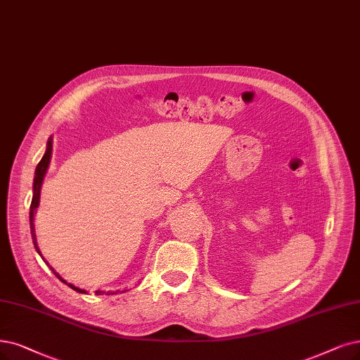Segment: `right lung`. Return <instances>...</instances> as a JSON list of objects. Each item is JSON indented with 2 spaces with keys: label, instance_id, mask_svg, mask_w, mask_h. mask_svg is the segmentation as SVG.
Wrapping results in <instances>:
<instances>
[{
  "label": "right lung",
  "instance_id": "1",
  "mask_svg": "<svg viewBox=\"0 0 360 360\" xmlns=\"http://www.w3.org/2000/svg\"><path fill=\"white\" fill-rule=\"evenodd\" d=\"M51 150H53V138L50 136L49 141H47V146H46V153L43 155V158L39 160V163L37 165V169H35V176H34V185H32V202H31V207H30V225H31V236H32V242H34V246L38 252V255L43 258V261L49 265V262L44 259V257L41 255V250H39L38 245H37V236H35V225H34V215L37 214V207L39 205V193H41V185H43V181H44V176L47 173V169H49V165H50V160H51ZM50 267V265H49ZM50 270L55 273V276L59 278V281L65 285H68L71 289L79 292V294H87V292L84 289H79L77 286H74L72 283H68L66 281H63V278L53 270V267H50ZM127 289H123V290H96V295H114V294H123V292H126Z\"/></svg>",
  "mask_w": 360,
  "mask_h": 360
}]
</instances>
